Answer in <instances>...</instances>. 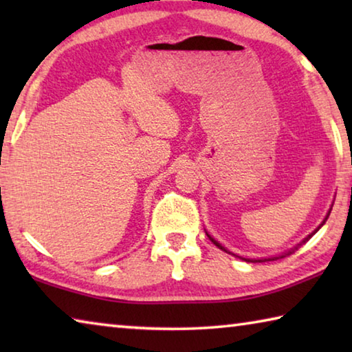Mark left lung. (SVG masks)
Here are the masks:
<instances>
[{"label": "left lung", "instance_id": "obj_1", "mask_svg": "<svg viewBox=\"0 0 352 352\" xmlns=\"http://www.w3.org/2000/svg\"><path fill=\"white\" fill-rule=\"evenodd\" d=\"M323 223H324V222H323ZM323 223H321V225H323ZM321 225H320V226H321ZM320 226H318V228H317V230H315V231H318V230H320ZM315 231H314V233H315ZM314 233H312V234H314ZM312 234H311V236H312ZM311 236H309V237H311ZM208 237H210V241H211V242L214 243V245H216V247H219L220 250H223V252H228V250H225V248H223L222 245H220V243H219L217 241H214V239H212V237H211L210 234H208ZM309 237H307V239H309ZM290 253H292V252H289L287 254H290ZM279 258H284V254H283V256H279ZM275 259H278V258H270V259H264V261H275ZM245 261H248V262H256L254 259H245Z\"/></svg>", "mask_w": 352, "mask_h": 352}]
</instances>
